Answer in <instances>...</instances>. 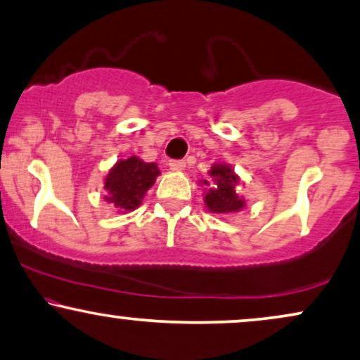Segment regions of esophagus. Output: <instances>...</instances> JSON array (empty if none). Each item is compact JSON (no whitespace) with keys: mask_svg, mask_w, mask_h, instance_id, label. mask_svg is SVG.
Wrapping results in <instances>:
<instances>
[{"mask_svg":"<svg viewBox=\"0 0 360 360\" xmlns=\"http://www.w3.org/2000/svg\"><path fill=\"white\" fill-rule=\"evenodd\" d=\"M184 167L186 162L181 161V159H171V161H169V169H171V171H183Z\"/></svg>","mask_w":360,"mask_h":360,"instance_id":"1","label":"esophagus"}]
</instances>
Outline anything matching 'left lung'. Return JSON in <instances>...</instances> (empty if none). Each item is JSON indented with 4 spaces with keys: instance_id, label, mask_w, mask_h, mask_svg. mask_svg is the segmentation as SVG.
Wrapping results in <instances>:
<instances>
[{
    "instance_id": "left-lung-1",
    "label": "left lung",
    "mask_w": 360,
    "mask_h": 360,
    "mask_svg": "<svg viewBox=\"0 0 360 360\" xmlns=\"http://www.w3.org/2000/svg\"><path fill=\"white\" fill-rule=\"evenodd\" d=\"M207 174L211 177V183L205 179L202 184L210 188L205 191V202L211 213L231 214L243 210L245 199L236 193L240 177L228 164H213Z\"/></svg>"
}]
</instances>
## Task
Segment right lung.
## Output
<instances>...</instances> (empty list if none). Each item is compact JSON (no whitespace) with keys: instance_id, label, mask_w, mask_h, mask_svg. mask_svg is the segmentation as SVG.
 Wrapping results in <instances>:
<instances>
[{"instance_id":"right-lung-1","label":"right lung","mask_w":360,"mask_h":360,"mask_svg":"<svg viewBox=\"0 0 360 360\" xmlns=\"http://www.w3.org/2000/svg\"><path fill=\"white\" fill-rule=\"evenodd\" d=\"M159 174L158 164L144 162L136 155L117 161L105 177V201L119 210V213L136 210Z\"/></svg>"}]
</instances>
